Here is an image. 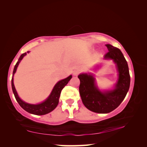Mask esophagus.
<instances>
[{
    "label": "esophagus",
    "mask_w": 147,
    "mask_h": 147,
    "mask_svg": "<svg viewBox=\"0 0 147 147\" xmlns=\"http://www.w3.org/2000/svg\"><path fill=\"white\" fill-rule=\"evenodd\" d=\"M78 73H79V71H78V70H74V71H73V75L74 76H77Z\"/></svg>",
    "instance_id": "34e87169"
}]
</instances>
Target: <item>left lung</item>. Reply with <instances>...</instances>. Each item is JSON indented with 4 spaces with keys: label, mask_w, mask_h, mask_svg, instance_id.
<instances>
[{
    "label": "left lung",
    "mask_w": 147,
    "mask_h": 147,
    "mask_svg": "<svg viewBox=\"0 0 147 147\" xmlns=\"http://www.w3.org/2000/svg\"><path fill=\"white\" fill-rule=\"evenodd\" d=\"M109 52L104 59L113 60L118 71L117 82L113 89L101 91L97 86L94 75L92 73H81L78 76L80 84L79 92L84 106L97 113H111L120 105L129 90L130 76L127 63L120 49L106 44ZM97 65L96 67L98 68Z\"/></svg>",
    "instance_id": "8db88e82"
}]
</instances>
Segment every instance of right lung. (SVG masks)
Returning a JSON list of instances; mask_svg holds the SVG:
<instances>
[{
  "instance_id": "add662e5",
  "label": "right lung",
  "mask_w": 147,
  "mask_h": 147,
  "mask_svg": "<svg viewBox=\"0 0 147 147\" xmlns=\"http://www.w3.org/2000/svg\"><path fill=\"white\" fill-rule=\"evenodd\" d=\"M28 53H29V51L27 53L25 52L21 55L18 62L16 63L13 71L12 78H11V88H12L13 93L14 94L16 101H18V103H19L21 107L24 109L25 111L32 114V115H44L50 113V112H52L53 110H54L56 108L58 103H59V99L61 90L68 84L69 80L72 78V75H70L67 78L59 80V82H57L55 84V85L53 88V90L51 92L50 95L47 97V99L45 101L42 102V103L38 104H30L23 101V100L20 99V97H19V95H18L17 93V91H16L15 88L14 84H13V76H14V74L16 73V70H17L20 63Z\"/></svg>"
}]
</instances>
